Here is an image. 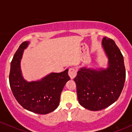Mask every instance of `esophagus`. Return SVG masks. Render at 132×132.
<instances>
[{"label":"esophagus","instance_id":"34e87169","mask_svg":"<svg viewBox=\"0 0 132 132\" xmlns=\"http://www.w3.org/2000/svg\"><path fill=\"white\" fill-rule=\"evenodd\" d=\"M77 73V71L75 68H70V70H69L68 75L71 79H73L76 77Z\"/></svg>","mask_w":132,"mask_h":132}]
</instances>
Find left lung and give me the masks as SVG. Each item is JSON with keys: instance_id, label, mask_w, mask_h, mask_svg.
Masks as SVG:
<instances>
[{"instance_id": "8db88e82", "label": "left lung", "mask_w": 132, "mask_h": 132, "mask_svg": "<svg viewBox=\"0 0 132 132\" xmlns=\"http://www.w3.org/2000/svg\"><path fill=\"white\" fill-rule=\"evenodd\" d=\"M102 45L109 59L107 69L82 68L74 78L79 103L90 111L102 110L117 101L125 81V67L120 50L108 37L102 39Z\"/></svg>"}]
</instances>
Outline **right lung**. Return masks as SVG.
<instances>
[{
	"mask_svg": "<svg viewBox=\"0 0 132 132\" xmlns=\"http://www.w3.org/2000/svg\"><path fill=\"white\" fill-rule=\"evenodd\" d=\"M29 42L20 45L11 62L9 84L14 96L23 108L33 113L45 114L54 111L59 104L62 89L70 78L68 70L51 73L38 81H28L22 77L20 62Z\"/></svg>",
	"mask_w": 132,
	"mask_h": 132,
	"instance_id": "add662e5",
	"label": "right lung"
}]
</instances>
